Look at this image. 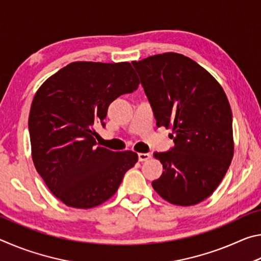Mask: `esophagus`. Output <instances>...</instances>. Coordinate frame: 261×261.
<instances>
[{
	"label": "esophagus",
	"instance_id": "34e87169",
	"mask_svg": "<svg viewBox=\"0 0 261 261\" xmlns=\"http://www.w3.org/2000/svg\"><path fill=\"white\" fill-rule=\"evenodd\" d=\"M138 159H139V161H147V160H149V159H151V154H149V153H139Z\"/></svg>",
	"mask_w": 261,
	"mask_h": 261
}]
</instances>
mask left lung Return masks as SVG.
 <instances>
[{
  "label": "left lung",
  "mask_w": 261,
  "mask_h": 261,
  "mask_svg": "<svg viewBox=\"0 0 261 261\" xmlns=\"http://www.w3.org/2000/svg\"><path fill=\"white\" fill-rule=\"evenodd\" d=\"M140 76L156 125L171 129V151L154 153L162 163L152 187L174 205L192 206L208 198L233 156L232 114L223 88L189 57L163 53L132 62Z\"/></svg>",
  "instance_id": "left-lung-1"
}]
</instances>
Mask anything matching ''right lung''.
<instances>
[{
	"mask_svg": "<svg viewBox=\"0 0 261 261\" xmlns=\"http://www.w3.org/2000/svg\"><path fill=\"white\" fill-rule=\"evenodd\" d=\"M139 84L129 62H72L39 87L29 117L32 160L63 204L83 210L103 204L138 161L132 151L96 146L95 125H105L109 105Z\"/></svg>",
	"mask_w": 261,
	"mask_h": 261,
	"instance_id": "right-lung-1",
	"label": "right lung"
}]
</instances>
